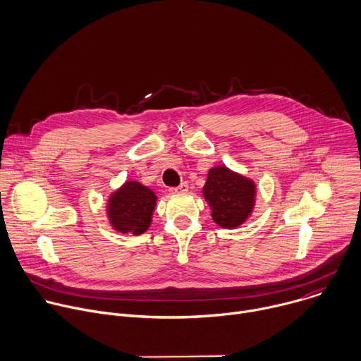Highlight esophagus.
<instances>
[{
	"label": "esophagus",
	"instance_id": "esophagus-1",
	"mask_svg": "<svg viewBox=\"0 0 361 361\" xmlns=\"http://www.w3.org/2000/svg\"><path fill=\"white\" fill-rule=\"evenodd\" d=\"M188 191V184L187 183H181L178 187H171L170 188V192L176 194V192H185Z\"/></svg>",
	"mask_w": 361,
	"mask_h": 361
}]
</instances>
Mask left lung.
<instances>
[{
    "label": "left lung",
    "mask_w": 361,
    "mask_h": 361,
    "mask_svg": "<svg viewBox=\"0 0 361 361\" xmlns=\"http://www.w3.org/2000/svg\"><path fill=\"white\" fill-rule=\"evenodd\" d=\"M202 194L213 209L214 221L224 228H234L243 224L252 210L255 185L227 167H216L209 171Z\"/></svg>",
    "instance_id": "obj_1"
}]
</instances>
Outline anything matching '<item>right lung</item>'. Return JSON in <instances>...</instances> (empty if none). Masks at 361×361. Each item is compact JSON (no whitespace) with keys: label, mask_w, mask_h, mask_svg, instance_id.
<instances>
[{"label":"right lung","mask_w":361,"mask_h":361,"mask_svg":"<svg viewBox=\"0 0 361 361\" xmlns=\"http://www.w3.org/2000/svg\"><path fill=\"white\" fill-rule=\"evenodd\" d=\"M156 194L138 181H127L116 191L109 202V217L113 227L120 233L142 234L156 207Z\"/></svg>","instance_id":"right-lung-1"}]
</instances>
